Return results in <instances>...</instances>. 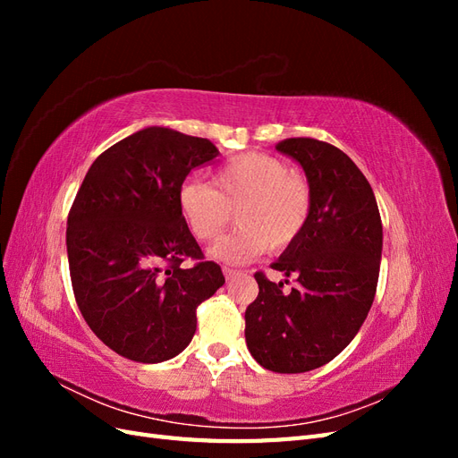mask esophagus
<instances>
[{
  "mask_svg": "<svg viewBox=\"0 0 458 458\" xmlns=\"http://www.w3.org/2000/svg\"><path fill=\"white\" fill-rule=\"evenodd\" d=\"M224 275H225L227 281H231V279H234V276L239 275V271L233 269V267H224Z\"/></svg>",
  "mask_w": 458,
  "mask_h": 458,
  "instance_id": "esophagus-1",
  "label": "esophagus"
}]
</instances>
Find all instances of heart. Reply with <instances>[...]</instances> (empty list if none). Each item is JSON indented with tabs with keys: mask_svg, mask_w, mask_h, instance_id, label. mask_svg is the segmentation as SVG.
I'll use <instances>...</instances> for the list:
<instances>
[{
	"mask_svg": "<svg viewBox=\"0 0 458 458\" xmlns=\"http://www.w3.org/2000/svg\"><path fill=\"white\" fill-rule=\"evenodd\" d=\"M313 206L306 177L288 170L284 160L248 150L216 170L212 185L187 179L179 187V212L192 237L212 242L233 217L239 221L212 246V256L246 263L269 248L286 250L306 229Z\"/></svg>",
	"mask_w": 458,
	"mask_h": 458,
	"instance_id": "heart-1",
	"label": "heart"
}]
</instances>
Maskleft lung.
Wrapping results in <instances>:
<instances>
[{
	"mask_svg": "<svg viewBox=\"0 0 458 458\" xmlns=\"http://www.w3.org/2000/svg\"><path fill=\"white\" fill-rule=\"evenodd\" d=\"M275 148L301 164L313 206L300 239L271 266L296 288L283 293L258 271L244 336L263 369L294 374L332 361L361 328L377 294L382 219L367 177L338 147L290 137Z\"/></svg>",
	"mask_w": 458,
	"mask_h": 458,
	"instance_id": "8db88e82",
	"label": "left lung"
}]
</instances>
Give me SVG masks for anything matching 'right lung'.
<instances>
[{
	"instance_id": "add662e5",
	"label": "right lung",
	"mask_w": 458,
	"mask_h": 458,
	"mask_svg": "<svg viewBox=\"0 0 458 458\" xmlns=\"http://www.w3.org/2000/svg\"><path fill=\"white\" fill-rule=\"evenodd\" d=\"M217 155L202 137L145 128L97 157L76 192L66 227L74 298L95 336L131 361L183 352L197 308L225 283L179 212L185 177Z\"/></svg>"
}]
</instances>
